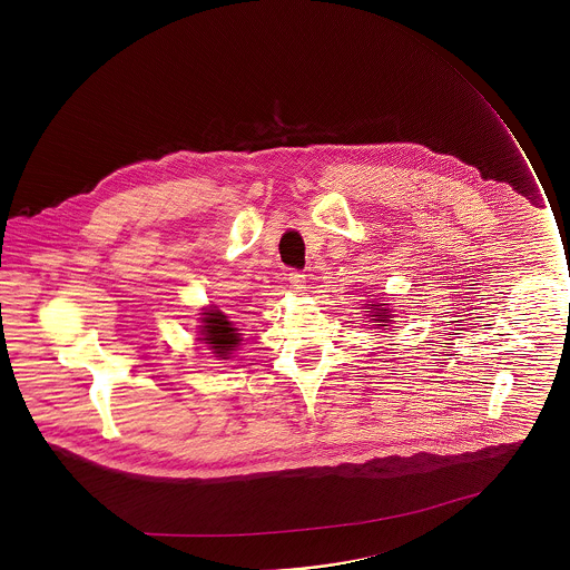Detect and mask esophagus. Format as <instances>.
<instances>
[{
	"label": "esophagus",
	"mask_w": 570,
	"mask_h": 570,
	"mask_svg": "<svg viewBox=\"0 0 570 570\" xmlns=\"http://www.w3.org/2000/svg\"><path fill=\"white\" fill-rule=\"evenodd\" d=\"M288 282H291V286L295 288V291H303L305 288V284H307V279H305V275L301 272H291L288 273Z\"/></svg>",
	"instance_id": "esophagus-1"
}]
</instances>
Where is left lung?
Returning a JSON list of instances; mask_svg holds the SVG:
<instances>
[{
    "mask_svg": "<svg viewBox=\"0 0 570 570\" xmlns=\"http://www.w3.org/2000/svg\"><path fill=\"white\" fill-rule=\"evenodd\" d=\"M382 305H386V303H379V305L372 303V301L365 303V307L372 312V314H367V316H370L367 323H374V326H389L384 325V323L391 318V314H389V309H384Z\"/></svg>",
    "mask_w": 570,
    "mask_h": 570,
    "instance_id": "left-lung-1",
    "label": "left lung"
}]
</instances>
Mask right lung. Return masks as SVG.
<instances>
[{"label":"right lung","instance_id":"add662e5","mask_svg":"<svg viewBox=\"0 0 570 570\" xmlns=\"http://www.w3.org/2000/svg\"><path fill=\"white\" fill-rule=\"evenodd\" d=\"M200 323L203 325L198 331L200 333L198 340L207 344L217 358H230V354L242 342L239 328H235V325L228 321V316L217 307H205Z\"/></svg>","mask_w":570,"mask_h":570}]
</instances>
